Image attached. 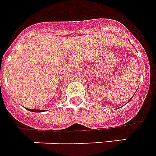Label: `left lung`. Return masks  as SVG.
Listing matches in <instances>:
<instances>
[{"instance_id":"obj_1","label":"left lung","mask_w":156,"mask_h":156,"mask_svg":"<svg viewBox=\"0 0 156 156\" xmlns=\"http://www.w3.org/2000/svg\"><path fill=\"white\" fill-rule=\"evenodd\" d=\"M129 101H130V100H129Z\"/></svg>"}]
</instances>
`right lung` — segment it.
Masks as SVG:
<instances>
[{
    "mask_svg": "<svg viewBox=\"0 0 156 156\" xmlns=\"http://www.w3.org/2000/svg\"><path fill=\"white\" fill-rule=\"evenodd\" d=\"M31 112H42L41 110H37V109H27Z\"/></svg>",
    "mask_w": 156,
    "mask_h": 156,
    "instance_id": "right-lung-1",
    "label": "right lung"
}]
</instances>
